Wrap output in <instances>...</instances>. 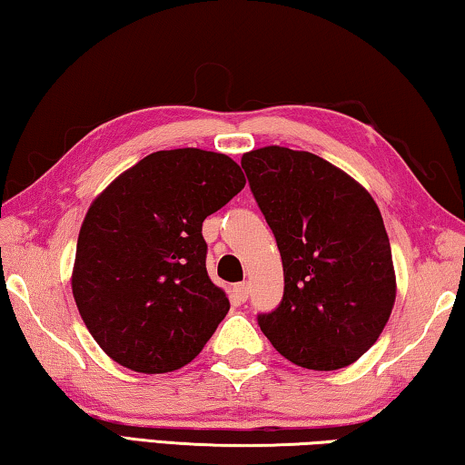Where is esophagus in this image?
<instances>
[{
  "instance_id": "obj_1",
  "label": "esophagus",
  "mask_w": 465,
  "mask_h": 465,
  "mask_svg": "<svg viewBox=\"0 0 465 465\" xmlns=\"http://www.w3.org/2000/svg\"><path fill=\"white\" fill-rule=\"evenodd\" d=\"M232 295H234V299H237L239 303H245L247 297H249V284H247V282L234 284V287H232Z\"/></svg>"
}]
</instances>
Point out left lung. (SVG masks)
Here are the masks:
<instances>
[{
    "label": "left lung",
    "instance_id": "obj_1",
    "mask_svg": "<svg viewBox=\"0 0 465 465\" xmlns=\"http://www.w3.org/2000/svg\"><path fill=\"white\" fill-rule=\"evenodd\" d=\"M241 166L282 260L284 295L260 313L289 361L331 372L368 351L397 297L391 242L372 195L316 153L268 145Z\"/></svg>",
    "mask_w": 465,
    "mask_h": 465
}]
</instances>
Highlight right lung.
I'll return each mask as SVG.
<instances>
[{
  "mask_svg": "<svg viewBox=\"0 0 465 465\" xmlns=\"http://www.w3.org/2000/svg\"><path fill=\"white\" fill-rule=\"evenodd\" d=\"M245 187L239 163L166 149L114 178L78 232L73 295L105 355L133 372L187 366L231 310L205 270L202 226Z\"/></svg>",
  "mask_w": 465,
  "mask_h": 465,
  "instance_id": "right-lung-1",
  "label": "right lung"
}]
</instances>
